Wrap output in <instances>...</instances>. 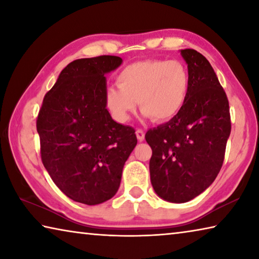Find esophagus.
Here are the masks:
<instances>
[{
  "mask_svg": "<svg viewBox=\"0 0 259 259\" xmlns=\"http://www.w3.org/2000/svg\"><path fill=\"white\" fill-rule=\"evenodd\" d=\"M136 135H137V138L139 142H144V139H145V134H144L143 129L136 130Z\"/></svg>",
  "mask_w": 259,
  "mask_h": 259,
  "instance_id": "1",
  "label": "esophagus"
}]
</instances>
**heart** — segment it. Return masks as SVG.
<instances>
[{
	"instance_id": "heart-1",
	"label": "heart",
	"mask_w": 259,
	"mask_h": 259,
	"mask_svg": "<svg viewBox=\"0 0 259 259\" xmlns=\"http://www.w3.org/2000/svg\"><path fill=\"white\" fill-rule=\"evenodd\" d=\"M109 87L105 103L113 117L125 122L137 108L155 122L171 120L182 111L190 91L191 77L179 60H144L131 64Z\"/></svg>"
}]
</instances>
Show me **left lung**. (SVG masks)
Wrapping results in <instances>:
<instances>
[{
  "instance_id": "obj_1",
  "label": "left lung",
  "mask_w": 259,
  "mask_h": 259,
  "mask_svg": "<svg viewBox=\"0 0 259 259\" xmlns=\"http://www.w3.org/2000/svg\"><path fill=\"white\" fill-rule=\"evenodd\" d=\"M181 55L191 77L186 103L176 116L145 135L152 148V186L174 203L187 202L211 185L231 134L229 100L211 65L196 50Z\"/></svg>"
}]
</instances>
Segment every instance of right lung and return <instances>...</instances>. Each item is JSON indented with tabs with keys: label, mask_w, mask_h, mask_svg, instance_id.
Instances as JSON below:
<instances>
[{
	"label": "right lung",
	"mask_w": 259,
	"mask_h": 259,
	"mask_svg": "<svg viewBox=\"0 0 259 259\" xmlns=\"http://www.w3.org/2000/svg\"><path fill=\"white\" fill-rule=\"evenodd\" d=\"M116 56L69 63L48 91L36 120L41 159L59 190L88 205L112 199L137 145L135 129L112 119L105 103L106 77Z\"/></svg>",
	"instance_id": "right-lung-1"
}]
</instances>
